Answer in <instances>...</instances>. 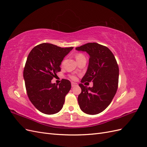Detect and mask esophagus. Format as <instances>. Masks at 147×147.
<instances>
[{
    "instance_id": "esophagus-1",
    "label": "esophagus",
    "mask_w": 147,
    "mask_h": 147,
    "mask_svg": "<svg viewBox=\"0 0 147 147\" xmlns=\"http://www.w3.org/2000/svg\"><path fill=\"white\" fill-rule=\"evenodd\" d=\"M71 85H72V87H75V86L77 85V83H74V82H72V83H71Z\"/></svg>"
}]
</instances>
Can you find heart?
I'll use <instances>...</instances> for the list:
<instances>
[{
	"instance_id": "obj_1",
	"label": "heart",
	"mask_w": 147,
	"mask_h": 147,
	"mask_svg": "<svg viewBox=\"0 0 147 147\" xmlns=\"http://www.w3.org/2000/svg\"><path fill=\"white\" fill-rule=\"evenodd\" d=\"M82 56H83V55H82V54H78V55H77V56H76V59L78 58V57H82ZM70 78H72V80H76V77L74 76V75H72V76H70Z\"/></svg>"
}]
</instances>
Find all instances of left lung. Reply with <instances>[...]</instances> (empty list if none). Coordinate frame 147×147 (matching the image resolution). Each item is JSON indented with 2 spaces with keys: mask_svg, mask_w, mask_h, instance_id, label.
Segmentation results:
<instances>
[{
  "mask_svg": "<svg viewBox=\"0 0 147 147\" xmlns=\"http://www.w3.org/2000/svg\"><path fill=\"white\" fill-rule=\"evenodd\" d=\"M90 55L85 75L79 84L82 92L78 95L80 108L89 115L98 114L107 107L116 94L119 78V68L116 59L109 49L97 43H88L77 47ZM93 82L92 88L82 84Z\"/></svg>",
  "mask_w": 147,
  "mask_h": 147,
  "instance_id": "obj_1",
  "label": "left lung"
}]
</instances>
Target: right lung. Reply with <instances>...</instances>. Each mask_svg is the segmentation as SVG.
I'll list each match as a JSON object with an SVG mask.
<instances>
[{"mask_svg":"<svg viewBox=\"0 0 147 147\" xmlns=\"http://www.w3.org/2000/svg\"><path fill=\"white\" fill-rule=\"evenodd\" d=\"M73 48L44 43L29 53L23 71L26 89L30 102L43 113L53 115L63 108L71 83L63 79L58 85L51 80L60 72L61 62Z\"/></svg>","mask_w":147,"mask_h":147,"instance_id":"right-lung-1","label":"right lung"}]
</instances>
